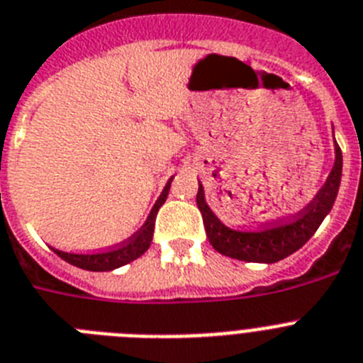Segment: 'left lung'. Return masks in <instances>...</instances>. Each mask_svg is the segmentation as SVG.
I'll list each match as a JSON object with an SVG mask.
<instances>
[{
	"mask_svg": "<svg viewBox=\"0 0 363 363\" xmlns=\"http://www.w3.org/2000/svg\"><path fill=\"white\" fill-rule=\"evenodd\" d=\"M342 150L334 139V165L330 174L325 179L323 187L318 191L312 202L305 207V211L297 218L283 224L272 225L261 231H240L225 225L213 213L206 200L202 182H198L196 203L203 216V225L211 246L216 252L231 259L246 262H264L272 264L284 257L296 253L299 247L308 242V238L320 228L325 216L329 215L336 202L337 189L342 184Z\"/></svg>",
	"mask_w": 363,
	"mask_h": 363,
	"instance_id": "1",
	"label": "left lung"
}]
</instances>
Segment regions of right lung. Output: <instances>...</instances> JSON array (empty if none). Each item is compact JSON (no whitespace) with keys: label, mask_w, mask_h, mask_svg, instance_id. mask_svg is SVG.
<instances>
[{"label":"right lung","mask_w":363,"mask_h":363,"mask_svg":"<svg viewBox=\"0 0 363 363\" xmlns=\"http://www.w3.org/2000/svg\"><path fill=\"white\" fill-rule=\"evenodd\" d=\"M172 184V176L169 178L167 185L161 191L160 198L156 200L154 207L148 213L145 224L135 231L132 237L126 240L123 246L113 247L110 252H99V253H88V255H82V253H67L52 247V252L57 253L60 259H64L69 264L77 266V268H82V270L88 272H111L121 266L128 264V262L135 261L138 257L143 255L150 247L152 237H154V222H156V215L160 211V207L165 203L167 196H169V189Z\"/></svg>","instance_id":"1"}]
</instances>
